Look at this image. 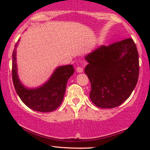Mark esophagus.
Here are the masks:
<instances>
[{
	"label": "esophagus",
	"mask_w": 150,
	"mask_h": 150,
	"mask_svg": "<svg viewBox=\"0 0 150 150\" xmlns=\"http://www.w3.org/2000/svg\"><path fill=\"white\" fill-rule=\"evenodd\" d=\"M76 71H77V72L81 73V72H83V69L81 67H78L76 68Z\"/></svg>",
	"instance_id": "34e87169"
}]
</instances>
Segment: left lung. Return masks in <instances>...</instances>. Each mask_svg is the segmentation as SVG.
I'll return each mask as SVG.
<instances>
[{
	"label": "left lung",
	"mask_w": 150,
	"mask_h": 150,
	"mask_svg": "<svg viewBox=\"0 0 150 150\" xmlns=\"http://www.w3.org/2000/svg\"><path fill=\"white\" fill-rule=\"evenodd\" d=\"M85 59V73L91 85L89 97L96 106L112 108L130 97L139 75V54L132 39L103 45Z\"/></svg>",
	"instance_id": "8db88e82"
}]
</instances>
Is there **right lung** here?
<instances>
[{"label": "right lung", "instance_id": "add662e5", "mask_svg": "<svg viewBox=\"0 0 150 150\" xmlns=\"http://www.w3.org/2000/svg\"><path fill=\"white\" fill-rule=\"evenodd\" d=\"M18 42L20 39L12 54V79L16 93L28 108L39 112H52L62 103L67 81L74 72L73 65L57 67L48 81L40 87L34 89L26 87L20 82L18 74L16 48Z\"/></svg>", "mask_w": 150, "mask_h": 150}]
</instances>
